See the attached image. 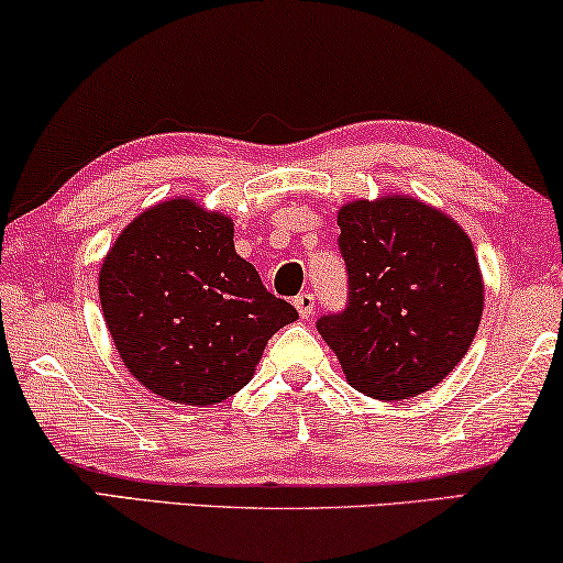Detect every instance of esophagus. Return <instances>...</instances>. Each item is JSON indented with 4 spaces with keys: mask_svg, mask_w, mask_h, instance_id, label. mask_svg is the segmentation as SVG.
Masks as SVG:
<instances>
[{
    "mask_svg": "<svg viewBox=\"0 0 563 563\" xmlns=\"http://www.w3.org/2000/svg\"><path fill=\"white\" fill-rule=\"evenodd\" d=\"M292 306H296V311H298V316L300 319H311L313 316V311H316V298H313V292H300V296L292 300Z\"/></svg>",
    "mask_w": 563,
    "mask_h": 563,
    "instance_id": "esophagus-1",
    "label": "esophagus"
}]
</instances>
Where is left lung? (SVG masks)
<instances>
[{
    "instance_id": "1",
    "label": "left lung",
    "mask_w": 563,
    "mask_h": 563,
    "mask_svg": "<svg viewBox=\"0 0 563 563\" xmlns=\"http://www.w3.org/2000/svg\"><path fill=\"white\" fill-rule=\"evenodd\" d=\"M336 221L350 303L319 319V334L369 398L431 390L462 362L485 308L472 240L449 213L400 194L344 203Z\"/></svg>"
}]
</instances>
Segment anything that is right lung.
Here are the masks:
<instances>
[{"mask_svg":"<svg viewBox=\"0 0 563 563\" xmlns=\"http://www.w3.org/2000/svg\"><path fill=\"white\" fill-rule=\"evenodd\" d=\"M99 298L137 383L199 408L242 390L267 339L298 319L236 255L232 217L191 196L150 206L122 229L101 263Z\"/></svg>","mask_w":563,"mask_h":563,"instance_id":"add662e5","label":"right lung"}]
</instances>
